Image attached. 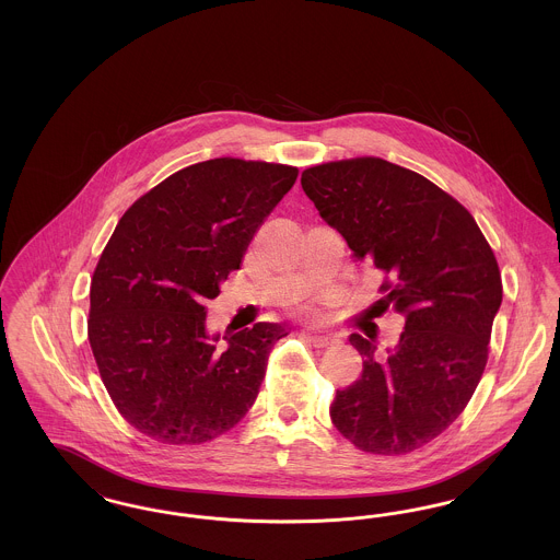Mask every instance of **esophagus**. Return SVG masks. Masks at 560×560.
Masks as SVG:
<instances>
[{
	"label": "esophagus",
	"instance_id": "34e87169",
	"mask_svg": "<svg viewBox=\"0 0 560 560\" xmlns=\"http://www.w3.org/2000/svg\"><path fill=\"white\" fill-rule=\"evenodd\" d=\"M304 336L313 347L317 348L331 347L338 340L334 334H317V331H304Z\"/></svg>",
	"mask_w": 560,
	"mask_h": 560
}]
</instances>
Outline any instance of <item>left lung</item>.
<instances>
[{
    "label": "left lung",
    "instance_id": "8db88e82",
    "mask_svg": "<svg viewBox=\"0 0 560 560\" xmlns=\"http://www.w3.org/2000/svg\"><path fill=\"white\" fill-rule=\"evenodd\" d=\"M302 188L352 256L386 275L382 300L405 317L384 361L375 340L350 334L363 373L336 393L331 420L363 452L420 450L452 427L479 384L502 304L498 260L464 206L397 163H323L302 172Z\"/></svg>",
    "mask_w": 560,
    "mask_h": 560
}]
</instances>
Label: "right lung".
<instances>
[{
  "instance_id": "right-lung-1",
  "label": "right lung",
  "mask_w": 560,
  "mask_h": 560,
  "mask_svg": "<svg viewBox=\"0 0 560 560\" xmlns=\"http://www.w3.org/2000/svg\"><path fill=\"white\" fill-rule=\"evenodd\" d=\"M298 170L201 161L172 174L121 215L90 288L88 338L121 416L167 445L231 430L258 397L283 323L210 334L206 302L285 197Z\"/></svg>"
}]
</instances>
